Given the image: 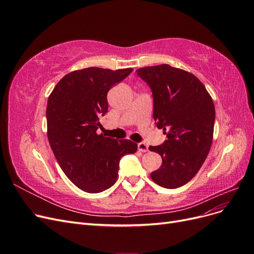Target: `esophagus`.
<instances>
[{
  "instance_id": "1",
  "label": "esophagus",
  "mask_w": 254,
  "mask_h": 254,
  "mask_svg": "<svg viewBox=\"0 0 254 254\" xmlns=\"http://www.w3.org/2000/svg\"><path fill=\"white\" fill-rule=\"evenodd\" d=\"M137 149H139V151L146 152V151L148 150V146H147V144H145V143H143V142L137 143Z\"/></svg>"
}]
</instances>
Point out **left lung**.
Instances as JSON below:
<instances>
[{"mask_svg":"<svg viewBox=\"0 0 254 254\" xmlns=\"http://www.w3.org/2000/svg\"><path fill=\"white\" fill-rule=\"evenodd\" d=\"M136 75L152 92L153 119L167 139L149 150L162 157L151 179L165 189L180 188L200 170L210 151L215 108L195 75L168 64L141 67Z\"/></svg>","mask_w":254,"mask_h":254,"instance_id":"1","label":"left lung"}]
</instances>
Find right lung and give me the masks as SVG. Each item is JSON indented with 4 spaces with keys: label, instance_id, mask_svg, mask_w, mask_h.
Wrapping results in <instances>:
<instances>
[{
    "label": "right lung",
    "instance_id": "right-lung-1",
    "mask_svg": "<svg viewBox=\"0 0 254 254\" xmlns=\"http://www.w3.org/2000/svg\"><path fill=\"white\" fill-rule=\"evenodd\" d=\"M87 67L68 73L51 93L47 107L48 137L57 162L76 187L101 193L118 179L121 159L137 145L97 134L99 117L108 112L107 93L131 73Z\"/></svg>",
    "mask_w": 254,
    "mask_h": 254
}]
</instances>
